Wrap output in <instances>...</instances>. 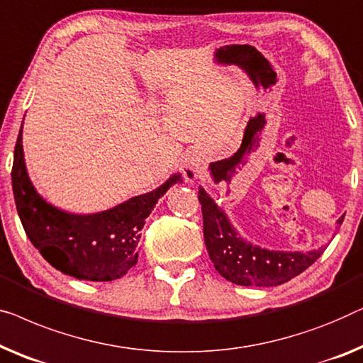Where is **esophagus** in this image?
<instances>
[{
	"mask_svg": "<svg viewBox=\"0 0 363 363\" xmlns=\"http://www.w3.org/2000/svg\"><path fill=\"white\" fill-rule=\"evenodd\" d=\"M203 170V154L199 150H190L182 162V172L186 182L194 183L201 175Z\"/></svg>",
	"mask_w": 363,
	"mask_h": 363,
	"instance_id": "esophagus-1",
	"label": "esophagus"
}]
</instances>
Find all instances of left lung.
<instances>
[{
  "mask_svg": "<svg viewBox=\"0 0 363 363\" xmlns=\"http://www.w3.org/2000/svg\"><path fill=\"white\" fill-rule=\"evenodd\" d=\"M203 234L209 259L225 280L240 286H277L298 277L323 255L325 247L309 252L269 250L245 240L224 209L199 186ZM344 216L337 219L340 225Z\"/></svg>",
  "mask_w": 363,
  "mask_h": 363,
  "instance_id": "left-lung-1",
  "label": "left lung"
}]
</instances>
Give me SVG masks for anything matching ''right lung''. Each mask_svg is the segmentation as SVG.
<instances>
[{
    "label": "right lung",
    "instance_id": "1",
    "mask_svg": "<svg viewBox=\"0 0 363 363\" xmlns=\"http://www.w3.org/2000/svg\"><path fill=\"white\" fill-rule=\"evenodd\" d=\"M11 178L16 209L30 242L54 269L86 281L116 280L138 264L145 219L170 186L182 183V173H173L155 190L106 211H64L45 201L30 182L24 160L23 125L14 147Z\"/></svg>",
    "mask_w": 363,
    "mask_h": 363
}]
</instances>
